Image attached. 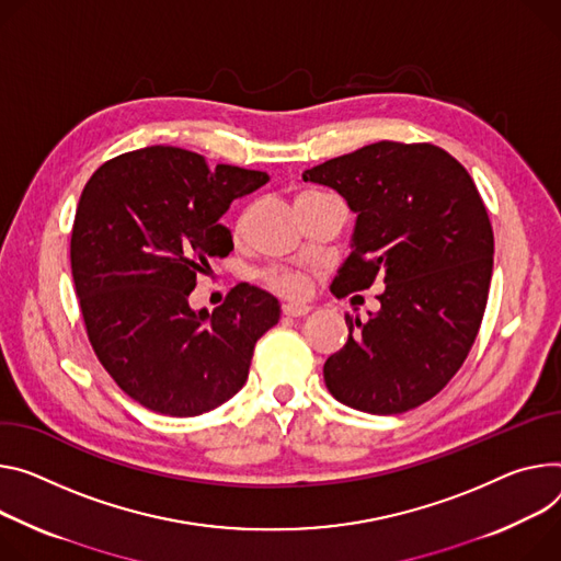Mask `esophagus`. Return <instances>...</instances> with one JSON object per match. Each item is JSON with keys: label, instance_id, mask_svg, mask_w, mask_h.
I'll return each instance as SVG.
<instances>
[{"label": "esophagus", "instance_id": "34e87169", "mask_svg": "<svg viewBox=\"0 0 561 561\" xmlns=\"http://www.w3.org/2000/svg\"><path fill=\"white\" fill-rule=\"evenodd\" d=\"M309 307H304V304H284L282 307V316H286V318H304V316H309Z\"/></svg>", "mask_w": 561, "mask_h": 561}]
</instances>
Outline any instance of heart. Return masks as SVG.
<instances>
[{
  "label": "heart",
  "instance_id": "1",
  "mask_svg": "<svg viewBox=\"0 0 561 561\" xmlns=\"http://www.w3.org/2000/svg\"><path fill=\"white\" fill-rule=\"evenodd\" d=\"M327 196H329V194L318 192V190H304V192H299V194L295 196V208H297V210L309 208V206H313L316 201H322V198H327ZM245 219H248V213H243V215L237 219V224H234V237H239V234L243 232ZM262 279H264V284H266L273 293H277V295H282V297H293V299H295V297L307 295V290H309V273L301 271V268H290V266L271 268V271H266V273L262 275Z\"/></svg>",
  "mask_w": 561,
  "mask_h": 561
}]
</instances>
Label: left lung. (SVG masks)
I'll use <instances>...</instances> for the list:
<instances>
[{
	"mask_svg": "<svg viewBox=\"0 0 561 561\" xmlns=\"http://www.w3.org/2000/svg\"><path fill=\"white\" fill-rule=\"evenodd\" d=\"M301 176L340 192L358 215L331 293L385 282L376 316H344L348 340L324 363V382L353 410L410 412L454 378L477 340L494 254L483 198L432 142H371Z\"/></svg>",
	"mask_w": 561,
	"mask_h": 561,
	"instance_id": "1",
	"label": "left lung"
}]
</instances>
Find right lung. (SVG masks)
Masks as SVG:
<instances>
[{
	"instance_id": "obj_1",
	"label": "right lung",
	"mask_w": 561,
	"mask_h": 561,
	"mask_svg": "<svg viewBox=\"0 0 561 561\" xmlns=\"http://www.w3.org/2000/svg\"><path fill=\"white\" fill-rule=\"evenodd\" d=\"M266 181L165 145L127 151L87 181L71 230L87 337L147 410L179 419L215 410L243 387L254 344L277 324V299L248 284L213 313L190 307L196 277L232 250L221 215Z\"/></svg>"
}]
</instances>
